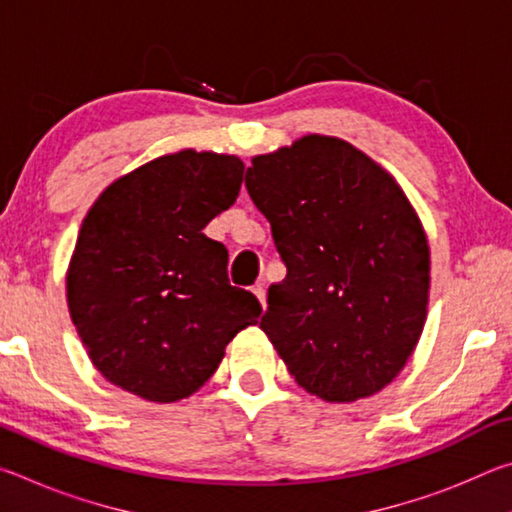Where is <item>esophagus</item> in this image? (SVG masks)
Segmentation results:
<instances>
[{
  "instance_id": "obj_1",
  "label": "esophagus",
  "mask_w": 512,
  "mask_h": 512,
  "mask_svg": "<svg viewBox=\"0 0 512 512\" xmlns=\"http://www.w3.org/2000/svg\"><path fill=\"white\" fill-rule=\"evenodd\" d=\"M253 293L257 296V300L262 302V307L266 309V289H264V284H255V287H253Z\"/></svg>"
}]
</instances>
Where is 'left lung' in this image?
I'll list each match as a JSON object with an SVG mask.
<instances>
[{
    "label": "left lung",
    "instance_id": "obj_1",
    "mask_svg": "<svg viewBox=\"0 0 512 512\" xmlns=\"http://www.w3.org/2000/svg\"><path fill=\"white\" fill-rule=\"evenodd\" d=\"M246 187L287 266L259 323L268 341L320 400L379 393L427 320L429 244L402 187L327 135L257 155Z\"/></svg>",
    "mask_w": 512,
    "mask_h": 512
}]
</instances>
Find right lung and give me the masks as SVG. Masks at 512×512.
Here are the masks:
<instances>
[{
    "instance_id": "add662e5",
    "label": "right lung",
    "mask_w": 512,
    "mask_h": 512,
    "mask_svg": "<svg viewBox=\"0 0 512 512\" xmlns=\"http://www.w3.org/2000/svg\"><path fill=\"white\" fill-rule=\"evenodd\" d=\"M237 155L185 149L117 178L83 219L67 305L103 377L149 402H178L214 375L262 305L228 282V250L203 235L237 201Z\"/></svg>"
}]
</instances>
